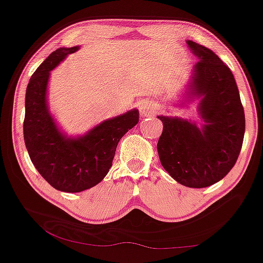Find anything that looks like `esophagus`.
I'll list each match as a JSON object with an SVG mask.
<instances>
[{
  "label": "esophagus",
  "mask_w": 263,
  "mask_h": 263,
  "mask_svg": "<svg viewBox=\"0 0 263 263\" xmlns=\"http://www.w3.org/2000/svg\"><path fill=\"white\" fill-rule=\"evenodd\" d=\"M157 111V105L156 104L152 103H144L140 106V112L141 115L143 116H149V115H154V112Z\"/></svg>",
  "instance_id": "obj_1"
}]
</instances>
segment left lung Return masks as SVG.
Segmentation results:
<instances>
[{"label":"left lung","instance_id":"obj_1","mask_svg":"<svg viewBox=\"0 0 263 263\" xmlns=\"http://www.w3.org/2000/svg\"><path fill=\"white\" fill-rule=\"evenodd\" d=\"M196 53L192 89L203 96L200 114L205 122L198 129L186 120L158 116L163 132L157 148L160 163L173 179L187 187H207L222 180L242 147L245 112L230 68L207 47L187 41Z\"/></svg>","mask_w":263,"mask_h":263}]
</instances>
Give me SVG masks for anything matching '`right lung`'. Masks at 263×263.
Listing matches in <instances>:
<instances>
[{"label":"right lung","instance_id":"1","mask_svg":"<svg viewBox=\"0 0 263 263\" xmlns=\"http://www.w3.org/2000/svg\"><path fill=\"white\" fill-rule=\"evenodd\" d=\"M77 50L73 46L53 51L31 76L25 93V147L40 175L63 192L84 191L105 178L119 141L138 122V111L131 110L76 140L59 131L46 106L47 80L50 71Z\"/></svg>","mask_w":263,"mask_h":263}]
</instances>
